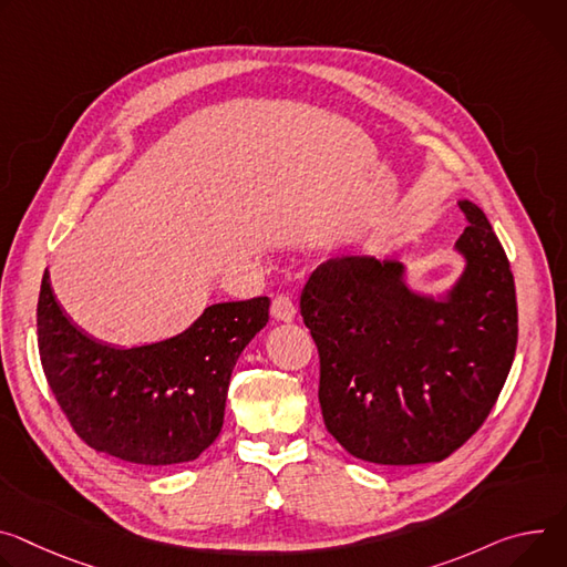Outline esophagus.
Wrapping results in <instances>:
<instances>
[{
  "mask_svg": "<svg viewBox=\"0 0 567 567\" xmlns=\"http://www.w3.org/2000/svg\"><path fill=\"white\" fill-rule=\"evenodd\" d=\"M271 317L282 323H291L296 319V305L289 296H276L271 302Z\"/></svg>",
  "mask_w": 567,
  "mask_h": 567,
  "instance_id": "esophagus-1",
  "label": "esophagus"
}]
</instances>
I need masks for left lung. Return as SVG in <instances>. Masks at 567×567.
Masks as SVG:
<instances>
[{
  "label": "left lung",
  "mask_w": 567,
  "mask_h": 567,
  "mask_svg": "<svg viewBox=\"0 0 567 567\" xmlns=\"http://www.w3.org/2000/svg\"><path fill=\"white\" fill-rule=\"evenodd\" d=\"M461 276L439 296L398 260L343 255L300 293L321 357L328 432L357 458L414 466L450 456L486 421L518 343L516 285L482 208L458 200Z\"/></svg>",
  "instance_id": "obj_1"
}]
</instances>
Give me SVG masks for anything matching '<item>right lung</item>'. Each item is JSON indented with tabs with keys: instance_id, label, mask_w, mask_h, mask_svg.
I'll return each instance as SVG.
<instances>
[{
	"instance_id": "obj_1",
	"label": "right lung",
	"mask_w": 567,
	"mask_h": 567,
	"mask_svg": "<svg viewBox=\"0 0 567 567\" xmlns=\"http://www.w3.org/2000/svg\"><path fill=\"white\" fill-rule=\"evenodd\" d=\"M267 321V296L217 302L176 337L117 348L72 323L44 271L38 350L51 393L90 447L140 466H174L219 436L233 369Z\"/></svg>"
}]
</instances>
